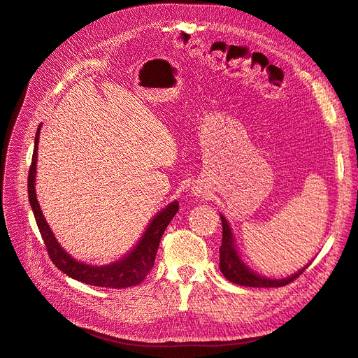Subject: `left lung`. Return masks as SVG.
<instances>
[{
	"label": "left lung",
	"instance_id": "obj_1",
	"mask_svg": "<svg viewBox=\"0 0 358 358\" xmlns=\"http://www.w3.org/2000/svg\"><path fill=\"white\" fill-rule=\"evenodd\" d=\"M222 219V228H223V236H222V246L219 249L220 253V265L219 268L222 274L227 278L229 282L241 285V287H252V288H275V287H285V285L291 283L294 279H297L299 275L308 268V265L294 273L285 279H270L265 278L262 274H258L249 268L244 261L241 259L240 253L237 250L236 238H234L232 229L229 227L228 220L224 219L223 214H220Z\"/></svg>",
	"mask_w": 358,
	"mask_h": 358
}]
</instances>
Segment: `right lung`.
Segmentation results:
<instances>
[{
	"instance_id": "obj_1",
	"label": "right lung",
	"mask_w": 358,
	"mask_h": 358,
	"mask_svg": "<svg viewBox=\"0 0 358 358\" xmlns=\"http://www.w3.org/2000/svg\"><path fill=\"white\" fill-rule=\"evenodd\" d=\"M40 127L37 129L36 139H34V152H33V162L29 166L28 173V199L31 203V208L34 213V217L37 222V227L42 238L46 244V249L49 253V258L52 259L55 267H58L69 278L79 280L87 285H93V287L101 288H129L135 287L145 279V275L151 271L152 265H155L156 252L159 249L160 238L165 232L166 227L172 217L176 216L178 211V201L169 202L168 206L159 211L155 217L151 219L148 227L145 228L142 237L136 243V246L126 253L121 259L105 264V265H91L76 261L70 253H67L58 240L55 238L52 229L48 224L42 208L38 206V201L36 196V168H37V148H38V136H40Z\"/></svg>"
}]
</instances>
